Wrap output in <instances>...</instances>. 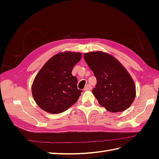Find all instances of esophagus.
Listing matches in <instances>:
<instances>
[{"label": "esophagus", "instance_id": "1", "mask_svg": "<svg viewBox=\"0 0 159 159\" xmlns=\"http://www.w3.org/2000/svg\"><path fill=\"white\" fill-rule=\"evenodd\" d=\"M91 88H92V87H91V85L89 84H88L87 85L85 86V88H84V91H87V90H91Z\"/></svg>", "mask_w": 159, "mask_h": 159}]
</instances>
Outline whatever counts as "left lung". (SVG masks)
I'll return each instance as SVG.
<instances>
[{"label":"left lung","instance_id":"1","mask_svg":"<svg viewBox=\"0 0 159 159\" xmlns=\"http://www.w3.org/2000/svg\"><path fill=\"white\" fill-rule=\"evenodd\" d=\"M84 58L97 80L92 93L99 103L113 113L131 106L135 98V85L120 62L102 52L85 53Z\"/></svg>","mask_w":159,"mask_h":159}]
</instances>
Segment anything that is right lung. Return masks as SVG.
Listing matches in <instances>:
<instances>
[{
	"label": "right lung",
	"instance_id": "right-lung-1",
	"mask_svg": "<svg viewBox=\"0 0 159 159\" xmlns=\"http://www.w3.org/2000/svg\"><path fill=\"white\" fill-rule=\"evenodd\" d=\"M81 57L80 53H60L41 68L34 80L32 93L42 109L52 114L60 113L78 100L82 91L78 89V79L71 71Z\"/></svg>",
	"mask_w": 159,
	"mask_h": 159
}]
</instances>
